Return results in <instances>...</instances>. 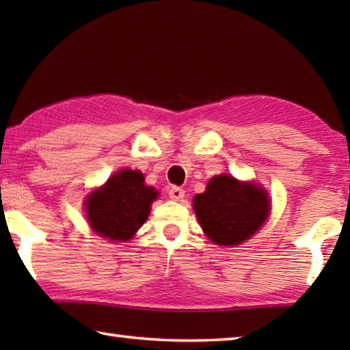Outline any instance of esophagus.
Returning a JSON list of instances; mask_svg holds the SVG:
<instances>
[{"instance_id":"34e87169","label":"esophagus","mask_w":350,"mask_h":350,"mask_svg":"<svg viewBox=\"0 0 350 350\" xmlns=\"http://www.w3.org/2000/svg\"><path fill=\"white\" fill-rule=\"evenodd\" d=\"M168 194L173 200H182L183 196H185V191H183V189L179 187H173V188H170Z\"/></svg>"}]
</instances>
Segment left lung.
<instances>
[{
  "mask_svg": "<svg viewBox=\"0 0 350 350\" xmlns=\"http://www.w3.org/2000/svg\"><path fill=\"white\" fill-rule=\"evenodd\" d=\"M193 206L206 238L225 247L250 239L270 215V199L262 187L228 174L211 177L205 191L194 196Z\"/></svg>",
  "mask_w": 350,
  "mask_h": 350,
  "instance_id": "obj_1",
  "label": "left lung"
}]
</instances>
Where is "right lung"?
<instances>
[{
  "label": "right lung",
  "instance_id": "add662e5",
  "mask_svg": "<svg viewBox=\"0 0 350 350\" xmlns=\"http://www.w3.org/2000/svg\"><path fill=\"white\" fill-rule=\"evenodd\" d=\"M157 196L156 188L145 185L140 171L120 170L86 198L88 222L102 238L126 242L144 225Z\"/></svg>",
  "mask_w": 350,
  "mask_h": 350
}]
</instances>
